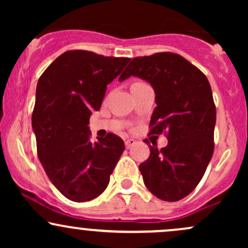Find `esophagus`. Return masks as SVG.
Here are the masks:
<instances>
[{
    "instance_id": "1",
    "label": "esophagus",
    "mask_w": 248,
    "mask_h": 248,
    "mask_svg": "<svg viewBox=\"0 0 248 248\" xmlns=\"http://www.w3.org/2000/svg\"><path fill=\"white\" fill-rule=\"evenodd\" d=\"M135 143H136V141L134 140V139H127V140L124 141V146H126L127 149H129V148H132Z\"/></svg>"
}]
</instances>
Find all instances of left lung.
Wrapping results in <instances>:
<instances>
[{
  "label": "left lung",
  "instance_id": "left-lung-1",
  "mask_svg": "<svg viewBox=\"0 0 248 248\" xmlns=\"http://www.w3.org/2000/svg\"><path fill=\"white\" fill-rule=\"evenodd\" d=\"M130 76L152 84L157 106L149 134L168 139L167 147H149V157L139 167L143 182L162 201H179L198 186L215 149L216 106L210 82L198 67L172 52L133 58L119 80Z\"/></svg>",
  "mask_w": 248,
  "mask_h": 248
}]
</instances>
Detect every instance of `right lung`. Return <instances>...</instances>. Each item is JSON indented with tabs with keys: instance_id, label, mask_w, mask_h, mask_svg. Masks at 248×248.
I'll return each instance as SVG.
<instances>
[{
	"instance_id": "right-lung-1",
	"label": "right lung",
	"mask_w": 248,
	"mask_h": 248,
	"mask_svg": "<svg viewBox=\"0 0 248 248\" xmlns=\"http://www.w3.org/2000/svg\"><path fill=\"white\" fill-rule=\"evenodd\" d=\"M130 58L70 50L39 77L32 112L37 155L52 184L70 201L87 202L106 189L124 150L108 134L90 142V116L99 110L107 85Z\"/></svg>"
}]
</instances>
